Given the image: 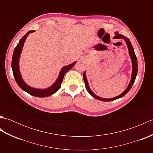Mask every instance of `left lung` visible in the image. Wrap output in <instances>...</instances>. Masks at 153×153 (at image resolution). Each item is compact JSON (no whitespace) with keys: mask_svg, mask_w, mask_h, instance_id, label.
<instances>
[{"mask_svg":"<svg viewBox=\"0 0 153 153\" xmlns=\"http://www.w3.org/2000/svg\"><path fill=\"white\" fill-rule=\"evenodd\" d=\"M113 38L114 39H124L125 40L126 43L127 44V46H128V50H129V56H130L131 61H132V68H133V70H132L131 79L130 82H129V85L128 86V87H127V89L125 90V91H123L121 94V95L117 96V97H114V98H112V99H103V98H101V97H99L98 96H97L96 95H95V94H94L92 92V91L91 90V89L89 88L88 82H87V80L86 76H85V73L84 72V74L83 75V80H84V82H85V87H86V89H87V91H88L90 95H91L93 97H94V98H95V99H96L97 100H101V101H105V102L112 101V100L118 99L119 98H121V97L124 96L126 93H128L129 91L131 89V87L133 85V84L134 83L135 78H136V76H137V57H136V55L135 54V52H134V47H133L132 45L131 44L130 41H129V39L128 37H126V36H124V35H122L121 34H119L118 32H116V35Z\"/></svg>","mask_w":153,"mask_h":153,"instance_id":"1","label":"left lung"}]
</instances>
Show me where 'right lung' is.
Returning a JSON list of instances; mask_svg holds the SVG:
<instances>
[{
  "label": "right lung",
  "instance_id": "1",
  "mask_svg": "<svg viewBox=\"0 0 153 153\" xmlns=\"http://www.w3.org/2000/svg\"><path fill=\"white\" fill-rule=\"evenodd\" d=\"M34 31H35L34 30L29 31L27 33L25 34L20 40H19V42L17 45V46L16 47L14 51V53H13L12 60V71H13V74H14L16 83H17L18 86L20 87L22 90L25 91V92H27V93L30 94L31 95H33L34 97H47L53 95V94L56 93L57 91L59 90V89L61 87L62 82L63 81V78L65 74H66L68 71H69L71 68L74 66L75 64L76 63V62H74V63L62 68L59 74V76H58L56 82H55L51 87H49V88H48L47 89H36L32 88V87L30 86H28L26 83H24V82L23 81L21 77V74H20V72H19V59L22 51V47L24 46L25 39H26V38L28 36L29 34L31 33H33Z\"/></svg>",
  "mask_w": 153,
  "mask_h": 153
}]
</instances>
